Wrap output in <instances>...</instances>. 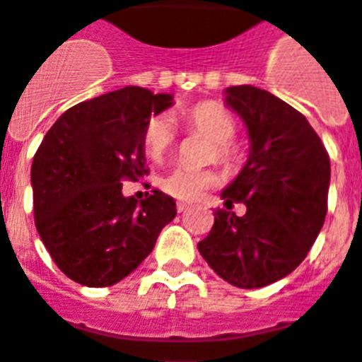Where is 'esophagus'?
I'll list each match as a JSON object with an SVG mask.
<instances>
[{"instance_id": "34e87169", "label": "esophagus", "mask_w": 362, "mask_h": 362, "mask_svg": "<svg viewBox=\"0 0 362 362\" xmlns=\"http://www.w3.org/2000/svg\"><path fill=\"white\" fill-rule=\"evenodd\" d=\"M189 209V203H176V210H178V212H186V210Z\"/></svg>"}]
</instances>
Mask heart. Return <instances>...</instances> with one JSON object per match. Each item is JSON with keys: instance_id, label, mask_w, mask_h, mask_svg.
I'll list each match as a JSON object with an SVG mask.
<instances>
[{"instance_id": "1", "label": "heart", "mask_w": 362, "mask_h": 362, "mask_svg": "<svg viewBox=\"0 0 362 362\" xmlns=\"http://www.w3.org/2000/svg\"><path fill=\"white\" fill-rule=\"evenodd\" d=\"M182 120L193 133L206 136L210 146L206 150V161H218L221 165H233L237 161V148L233 144L237 124L231 112L214 101H203L182 112ZM144 150L152 159H163L175 144V127L167 116H153L146 122ZM220 184V175L210 167H175L159 180V186L167 195L180 201L199 199L206 189Z\"/></svg>"}]
</instances>
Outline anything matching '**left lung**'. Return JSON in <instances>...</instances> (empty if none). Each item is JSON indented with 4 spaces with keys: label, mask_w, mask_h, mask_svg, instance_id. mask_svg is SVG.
Instances as JSON below:
<instances>
[{
    "label": "left lung",
    "mask_w": 362,
    "mask_h": 362,
    "mask_svg": "<svg viewBox=\"0 0 362 362\" xmlns=\"http://www.w3.org/2000/svg\"><path fill=\"white\" fill-rule=\"evenodd\" d=\"M226 103L244 120L250 156L221 192L227 210L197 247L216 274L242 289L286 278L303 263L327 216L331 161L298 110L255 86H231ZM233 202L247 214L229 213Z\"/></svg>",
    "instance_id": "left-lung-1"
}]
</instances>
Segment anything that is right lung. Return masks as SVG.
Returning a JSON list of instances; mask_svg holds the SVG:
<instances>
[{
  "label": "right lung",
  "instance_id": "1",
  "mask_svg": "<svg viewBox=\"0 0 362 362\" xmlns=\"http://www.w3.org/2000/svg\"><path fill=\"white\" fill-rule=\"evenodd\" d=\"M170 105V93L122 88L65 110L37 148V233L76 284L109 287L124 280L175 220V199L159 189L142 201L122 195V182L148 175L142 133L150 116Z\"/></svg>",
  "mask_w": 362,
  "mask_h": 362
}]
</instances>
